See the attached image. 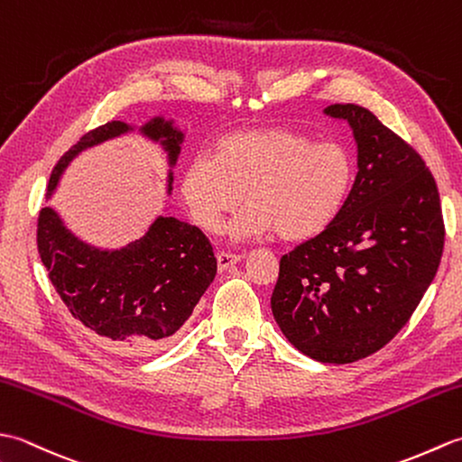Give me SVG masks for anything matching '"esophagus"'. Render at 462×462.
Masks as SVG:
<instances>
[{
    "label": "esophagus",
    "mask_w": 462,
    "mask_h": 462,
    "mask_svg": "<svg viewBox=\"0 0 462 462\" xmlns=\"http://www.w3.org/2000/svg\"><path fill=\"white\" fill-rule=\"evenodd\" d=\"M244 256H240V254H230V252H218L216 254V262H218V270L224 272L228 270L230 266H234V263H238Z\"/></svg>",
    "instance_id": "obj_1"
}]
</instances>
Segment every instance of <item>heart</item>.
<instances>
[{
  "instance_id": "heart-1",
  "label": "heart",
  "mask_w": 462,
  "mask_h": 462,
  "mask_svg": "<svg viewBox=\"0 0 462 462\" xmlns=\"http://www.w3.org/2000/svg\"><path fill=\"white\" fill-rule=\"evenodd\" d=\"M356 159L339 143H316L291 129H250L222 136L214 154L186 166L180 194L192 220L216 234L230 224L234 240L278 232L286 242L319 236L337 220L356 182Z\"/></svg>"
}]
</instances>
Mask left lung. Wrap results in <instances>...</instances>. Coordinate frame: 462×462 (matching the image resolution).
I'll return each mask as SVG.
<instances>
[{
    "mask_svg": "<svg viewBox=\"0 0 462 462\" xmlns=\"http://www.w3.org/2000/svg\"><path fill=\"white\" fill-rule=\"evenodd\" d=\"M357 144V176L337 220L280 260L272 313L293 347L353 363L393 339L433 282L445 244L425 161L359 105H329Z\"/></svg>",
    "mask_w": 462,
    "mask_h": 462,
    "instance_id": "8db88e82",
    "label": "left lung"
}]
</instances>
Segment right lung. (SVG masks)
<instances>
[{
  "label": "right lung",
  "mask_w": 462,
  "mask_h": 462,
  "mask_svg": "<svg viewBox=\"0 0 462 462\" xmlns=\"http://www.w3.org/2000/svg\"><path fill=\"white\" fill-rule=\"evenodd\" d=\"M131 131L134 126L111 121L83 134L55 164L47 199L77 154ZM139 133L159 143L169 156L166 192L171 194L172 166L179 161L184 133L162 116L144 123ZM37 250L71 316L103 346L123 356L161 349L192 316L216 276L208 238L172 216H159L143 238L119 250H101L77 238L45 206L37 220Z\"/></svg>",
  "instance_id": "add662e5"
}]
</instances>
